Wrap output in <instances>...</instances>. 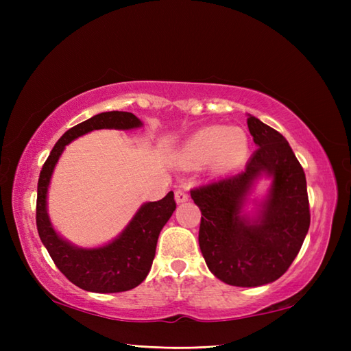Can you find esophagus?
I'll return each instance as SVG.
<instances>
[{
  "mask_svg": "<svg viewBox=\"0 0 351 351\" xmlns=\"http://www.w3.org/2000/svg\"><path fill=\"white\" fill-rule=\"evenodd\" d=\"M175 199H176L178 204L187 202V200H189V193H187V190H182V189L176 190V191H175Z\"/></svg>",
  "mask_w": 351,
  "mask_h": 351,
  "instance_id": "1",
  "label": "esophagus"
}]
</instances>
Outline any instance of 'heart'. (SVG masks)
<instances>
[{"label": "heart", "mask_w": 351, "mask_h": 351, "mask_svg": "<svg viewBox=\"0 0 351 351\" xmlns=\"http://www.w3.org/2000/svg\"><path fill=\"white\" fill-rule=\"evenodd\" d=\"M249 154V137L241 128L210 126L197 131L184 146V156L191 162L211 160L217 171H228L241 164Z\"/></svg>", "instance_id": "obj_1"}]
</instances>
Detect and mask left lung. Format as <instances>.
I'll use <instances>...</instances> for the list:
<instances>
[{"label": "left lung", "instance_id": "8db88e82", "mask_svg": "<svg viewBox=\"0 0 351 351\" xmlns=\"http://www.w3.org/2000/svg\"><path fill=\"white\" fill-rule=\"evenodd\" d=\"M247 126L258 149L240 173L193 189L202 217L199 245L211 273L234 287L274 282L293 264L308 234L311 213L306 176L285 137L259 119ZM274 178L272 190L256 222L239 214L252 181Z\"/></svg>", "mask_w": 351, "mask_h": 351}]
</instances>
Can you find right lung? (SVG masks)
I'll return each instance as SVG.
<instances>
[{
	"mask_svg": "<svg viewBox=\"0 0 351 351\" xmlns=\"http://www.w3.org/2000/svg\"><path fill=\"white\" fill-rule=\"evenodd\" d=\"M140 125L138 119L128 111L96 114L66 131L52 147L40 170L36 202L37 232L58 270L81 289L92 293H122L140 285L151 270L161 229L176 208L175 196L173 191H169L161 200L145 204L113 243L98 249H78L62 240L48 219L47 191L52 170L64 146L83 134L102 128L131 130Z\"/></svg>",
	"mask_w": 351,
	"mask_h": 351,
	"instance_id": "obj_1",
	"label": "right lung"
}]
</instances>
